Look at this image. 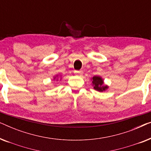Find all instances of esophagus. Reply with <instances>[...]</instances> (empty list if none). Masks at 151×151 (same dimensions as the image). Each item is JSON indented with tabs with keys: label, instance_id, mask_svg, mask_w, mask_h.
<instances>
[{
	"label": "esophagus",
	"instance_id": "34e87169",
	"mask_svg": "<svg viewBox=\"0 0 151 151\" xmlns=\"http://www.w3.org/2000/svg\"><path fill=\"white\" fill-rule=\"evenodd\" d=\"M74 73H75L76 75H78V76H82V74H83V71H74Z\"/></svg>",
	"mask_w": 151,
	"mask_h": 151
}]
</instances>
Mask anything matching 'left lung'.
<instances>
[{
  "label": "left lung",
  "instance_id": "8db88e82",
  "mask_svg": "<svg viewBox=\"0 0 151 151\" xmlns=\"http://www.w3.org/2000/svg\"><path fill=\"white\" fill-rule=\"evenodd\" d=\"M91 80L92 86H93V88L96 90L97 91L99 92H103L105 91L108 89L109 86L106 84H104V80H103L102 78L100 76H95L91 78Z\"/></svg>",
  "mask_w": 151,
  "mask_h": 151
}]
</instances>
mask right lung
Returning <instances> with one entry per match:
<instances>
[{
	"instance_id": "add662e5",
	"label": "right lung",
	"mask_w": 151,
	"mask_h": 151,
	"mask_svg": "<svg viewBox=\"0 0 151 151\" xmlns=\"http://www.w3.org/2000/svg\"><path fill=\"white\" fill-rule=\"evenodd\" d=\"M61 79H62V76L59 75V74H57V75H55L54 77L53 78V80H56V81H58V80L60 81Z\"/></svg>"
}]
</instances>
